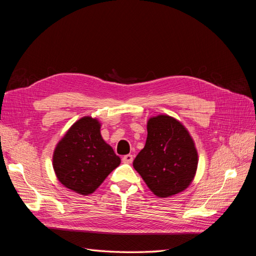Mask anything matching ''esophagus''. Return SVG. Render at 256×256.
Returning a JSON list of instances; mask_svg holds the SVG:
<instances>
[{
    "mask_svg": "<svg viewBox=\"0 0 256 256\" xmlns=\"http://www.w3.org/2000/svg\"><path fill=\"white\" fill-rule=\"evenodd\" d=\"M122 162L124 164H132V161H134V156L132 154H126V156H124L122 157Z\"/></svg>",
    "mask_w": 256,
    "mask_h": 256,
    "instance_id": "esophagus-1",
    "label": "esophagus"
}]
</instances>
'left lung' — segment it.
Instances as JSON below:
<instances>
[{"label":"left lung","mask_w":256,"mask_h":256,"mask_svg":"<svg viewBox=\"0 0 256 256\" xmlns=\"http://www.w3.org/2000/svg\"><path fill=\"white\" fill-rule=\"evenodd\" d=\"M198 164L196 143L182 122L166 114L148 118L146 143L134 168L154 196L168 198L187 189Z\"/></svg>","instance_id":"8db88e82"}]
</instances>
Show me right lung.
I'll list each match as a JSON object with an SVG mask.
<instances>
[{
  "label": "right lung",
  "mask_w": 256,
  "mask_h": 256,
  "mask_svg": "<svg viewBox=\"0 0 256 256\" xmlns=\"http://www.w3.org/2000/svg\"><path fill=\"white\" fill-rule=\"evenodd\" d=\"M100 128L97 118L84 116L67 130L53 152L52 166L58 182L81 196L94 192L120 164Z\"/></svg>",
  "instance_id": "1"
}]
</instances>
